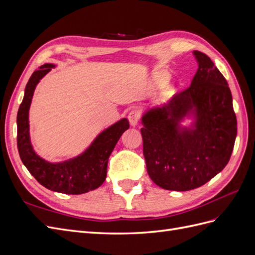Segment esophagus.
Masks as SVG:
<instances>
[{
  "mask_svg": "<svg viewBox=\"0 0 255 255\" xmlns=\"http://www.w3.org/2000/svg\"><path fill=\"white\" fill-rule=\"evenodd\" d=\"M128 118V121H129L130 125L136 126V125H138V122L140 121L141 114L138 110H133V111L129 112Z\"/></svg>",
  "mask_w": 255,
  "mask_h": 255,
  "instance_id": "34e87169",
  "label": "esophagus"
}]
</instances>
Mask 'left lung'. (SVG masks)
Wrapping results in <instances>:
<instances>
[{
    "instance_id": "1",
    "label": "left lung",
    "mask_w": 255,
    "mask_h": 255,
    "mask_svg": "<svg viewBox=\"0 0 255 255\" xmlns=\"http://www.w3.org/2000/svg\"><path fill=\"white\" fill-rule=\"evenodd\" d=\"M199 68L190 86L142 117L143 155L151 180L168 190L202 186L229 163L237 120L227 80L205 53L194 51ZM195 107L196 128L179 132L178 121Z\"/></svg>"
}]
</instances>
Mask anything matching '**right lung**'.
Wrapping results in <instances>:
<instances>
[{
	"mask_svg": "<svg viewBox=\"0 0 255 255\" xmlns=\"http://www.w3.org/2000/svg\"><path fill=\"white\" fill-rule=\"evenodd\" d=\"M55 66H40L30 76L17 116V145L22 163L42 186L67 195H81L101 186L107 173V163L116 143L129 128L128 119H121L100 134L81 156L52 164L35 153L29 140L28 110L38 82Z\"/></svg>",
	"mask_w": 255,
	"mask_h": 255,
	"instance_id": "obj_1",
	"label": "right lung"
}]
</instances>
